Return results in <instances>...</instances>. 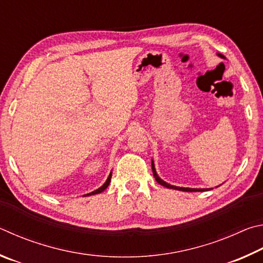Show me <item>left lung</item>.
<instances>
[{
    "label": "left lung",
    "instance_id": "1",
    "mask_svg": "<svg viewBox=\"0 0 263 263\" xmlns=\"http://www.w3.org/2000/svg\"><path fill=\"white\" fill-rule=\"evenodd\" d=\"M217 55L219 58L222 59H225L224 55L217 53ZM151 167H153V173H154V177L156 179V181H157L159 185H162L164 187L166 188H171V190H177V191H181V192H206V191H210L213 190V188H188V187H178V186H173V185H170V183L165 182L163 179H160L159 176L157 174V172H156V168H155V163L154 160H151Z\"/></svg>",
    "mask_w": 263,
    "mask_h": 263
}]
</instances>
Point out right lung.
I'll return each mask as SVG.
<instances>
[{
    "instance_id": "right-lung-1",
    "label": "right lung",
    "mask_w": 263,
    "mask_h": 263,
    "mask_svg": "<svg viewBox=\"0 0 263 263\" xmlns=\"http://www.w3.org/2000/svg\"><path fill=\"white\" fill-rule=\"evenodd\" d=\"M110 178H112V172L109 173V176H108V178L106 179V181H105V183L101 187H99L98 190H96V191H93V192H91V193H89V194H85V195H83V196H89V195H95V194H99V193H101V192H104L106 188L108 187V185H109V182H110Z\"/></svg>"
}]
</instances>
